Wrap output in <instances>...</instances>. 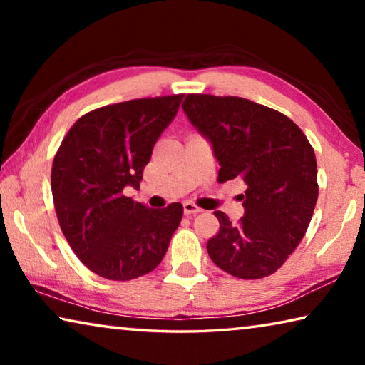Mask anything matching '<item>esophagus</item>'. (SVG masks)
<instances>
[{
  "mask_svg": "<svg viewBox=\"0 0 365 365\" xmlns=\"http://www.w3.org/2000/svg\"><path fill=\"white\" fill-rule=\"evenodd\" d=\"M183 212H185V215H196V214L202 212V209L197 207L195 202L187 201V202H183Z\"/></svg>",
  "mask_w": 365,
  "mask_h": 365,
  "instance_id": "34e87169",
  "label": "esophagus"
}]
</instances>
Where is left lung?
<instances>
[{
  "instance_id": "8db88e82",
  "label": "left lung",
  "mask_w": 365,
  "mask_h": 365,
  "mask_svg": "<svg viewBox=\"0 0 365 365\" xmlns=\"http://www.w3.org/2000/svg\"><path fill=\"white\" fill-rule=\"evenodd\" d=\"M190 122L211 141L217 182L246 185L245 215L232 224L215 211L219 232L207 242L212 262L243 280L279 270L301 243L319 196L316 154L285 114L238 96L187 95Z\"/></svg>"
}]
</instances>
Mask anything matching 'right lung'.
Segmentation results:
<instances>
[{"label": "right lung", "instance_id": "1", "mask_svg": "<svg viewBox=\"0 0 365 365\" xmlns=\"http://www.w3.org/2000/svg\"><path fill=\"white\" fill-rule=\"evenodd\" d=\"M182 98H140L91 110L73 123L54 156L51 191L59 227L80 261L103 279L150 274L180 224V202L151 209L127 190L140 188L154 143Z\"/></svg>", "mask_w": 365, "mask_h": 365}]
</instances>
